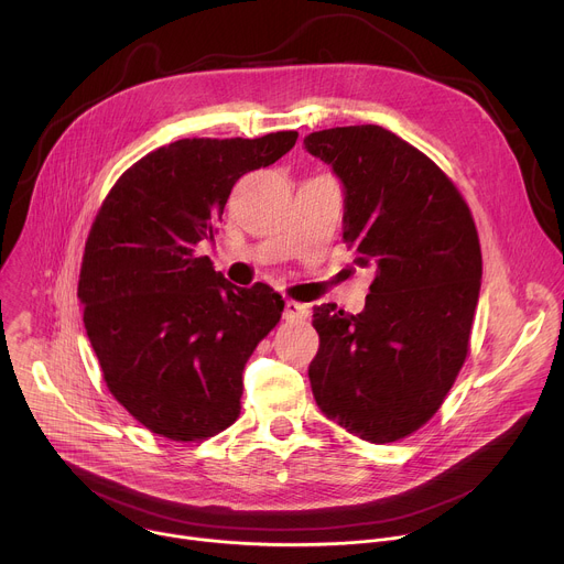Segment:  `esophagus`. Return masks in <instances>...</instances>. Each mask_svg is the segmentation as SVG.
Instances as JSON below:
<instances>
[{"mask_svg": "<svg viewBox=\"0 0 564 564\" xmlns=\"http://www.w3.org/2000/svg\"><path fill=\"white\" fill-rule=\"evenodd\" d=\"M307 314H310V310H307V305H303V303L285 301V305H283V318H285V321H305Z\"/></svg>", "mask_w": 564, "mask_h": 564, "instance_id": "obj_1", "label": "esophagus"}]
</instances>
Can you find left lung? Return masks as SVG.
Wrapping results in <instances>:
<instances>
[{
	"mask_svg": "<svg viewBox=\"0 0 564 564\" xmlns=\"http://www.w3.org/2000/svg\"><path fill=\"white\" fill-rule=\"evenodd\" d=\"M344 187V238L375 281L359 314L314 307L318 352L307 368L324 415L386 444L424 426L468 352L481 285L473 216L420 149L377 124L305 135Z\"/></svg>",
	"mask_w": 564,
	"mask_h": 564,
	"instance_id": "left-lung-1",
	"label": "left lung"
}]
</instances>
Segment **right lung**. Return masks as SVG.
<instances>
[{
  "mask_svg": "<svg viewBox=\"0 0 564 564\" xmlns=\"http://www.w3.org/2000/svg\"><path fill=\"white\" fill-rule=\"evenodd\" d=\"M296 138L176 140L129 167L96 216L77 285L87 337L111 394L155 435L207 440L240 413V375L283 299L229 283L196 246L214 240L236 181Z\"/></svg>",
  "mask_w": 564,
  "mask_h": 564,
  "instance_id": "add662e5",
  "label": "right lung"
}]
</instances>
